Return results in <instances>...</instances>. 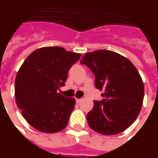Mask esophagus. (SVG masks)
Listing matches in <instances>:
<instances>
[{"label":"esophagus","instance_id":"obj_1","mask_svg":"<svg viewBox=\"0 0 158 158\" xmlns=\"http://www.w3.org/2000/svg\"><path fill=\"white\" fill-rule=\"evenodd\" d=\"M81 100H82V99H76V103L79 104V103L81 102Z\"/></svg>","mask_w":158,"mask_h":158}]
</instances>
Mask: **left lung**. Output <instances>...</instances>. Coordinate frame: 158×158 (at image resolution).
I'll list each match as a JSON object with an SVG mask.
<instances>
[{
	"mask_svg": "<svg viewBox=\"0 0 158 158\" xmlns=\"http://www.w3.org/2000/svg\"><path fill=\"white\" fill-rule=\"evenodd\" d=\"M80 64L91 70L95 87L104 92L87 114L89 127L103 135L122 132L142 106L144 86L137 69L127 58L108 50L88 52Z\"/></svg>",
	"mask_w": 158,
	"mask_h": 158,
	"instance_id": "8db88e82",
	"label": "left lung"
}]
</instances>
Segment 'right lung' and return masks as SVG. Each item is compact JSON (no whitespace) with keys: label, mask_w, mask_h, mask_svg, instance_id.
<instances>
[{"label":"right lung","mask_w":158,"mask_h":158,"mask_svg":"<svg viewBox=\"0 0 158 158\" xmlns=\"http://www.w3.org/2000/svg\"><path fill=\"white\" fill-rule=\"evenodd\" d=\"M80 57L62 47H47L31 52L20 68L15 81L16 101L35 129L54 133L67 127L75 100L58 91Z\"/></svg>","instance_id":"1"}]
</instances>
